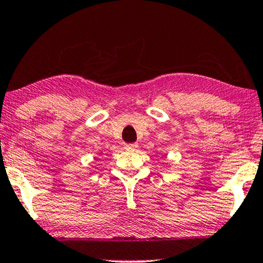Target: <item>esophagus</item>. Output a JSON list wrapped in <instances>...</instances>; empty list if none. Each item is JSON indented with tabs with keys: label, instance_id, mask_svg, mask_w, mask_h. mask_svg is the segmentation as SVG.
Segmentation results:
<instances>
[{
	"label": "esophagus",
	"instance_id": "obj_1",
	"mask_svg": "<svg viewBox=\"0 0 263 263\" xmlns=\"http://www.w3.org/2000/svg\"><path fill=\"white\" fill-rule=\"evenodd\" d=\"M125 148L127 150H136L138 148V144L137 143H129V144H126Z\"/></svg>",
	"mask_w": 263,
	"mask_h": 263
}]
</instances>
